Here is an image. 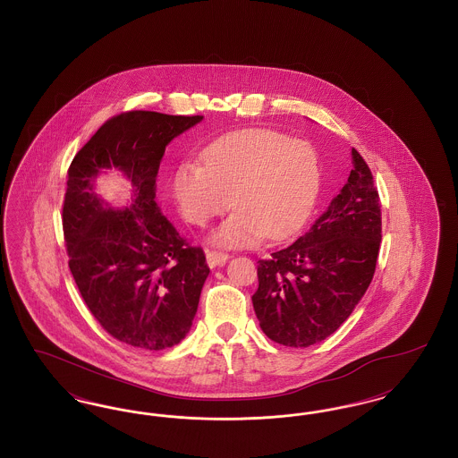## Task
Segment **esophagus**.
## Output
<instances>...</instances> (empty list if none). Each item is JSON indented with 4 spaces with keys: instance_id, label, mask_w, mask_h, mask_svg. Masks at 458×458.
<instances>
[{
    "instance_id": "esophagus-1",
    "label": "esophagus",
    "mask_w": 458,
    "mask_h": 458,
    "mask_svg": "<svg viewBox=\"0 0 458 458\" xmlns=\"http://www.w3.org/2000/svg\"><path fill=\"white\" fill-rule=\"evenodd\" d=\"M228 254H225V252H218V250H206V259H208V264H209V267H216V266H221V264H225V262L228 261Z\"/></svg>"
}]
</instances>
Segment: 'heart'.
<instances>
[{
    "instance_id": "heart-1",
    "label": "heart",
    "mask_w": 458,
    "mask_h": 458,
    "mask_svg": "<svg viewBox=\"0 0 458 458\" xmlns=\"http://www.w3.org/2000/svg\"><path fill=\"white\" fill-rule=\"evenodd\" d=\"M202 165L182 163L174 174V197L189 223L204 226L237 208L213 233L223 247H249L264 237L284 240L302 230L321 189L314 146L282 131H232L211 142Z\"/></svg>"
}]
</instances>
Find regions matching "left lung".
<instances>
[{"label": "left lung", "mask_w": 458, "mask_h": 458, "mask_svg": "<svg viewBox=\"0 0 458 458\" xmlns=\"http://www.w3.org/2000/svg\"><path fill=\"white\" fill-rule=\"evenodd\" d=\"M352 172L310 230L258 261L252 304L266 336L310 347L342 327L364 297L381 243L379 196L364 157L352 148Z\"/></svg>", "instance_id": "left-lung-1"}]
</instances>
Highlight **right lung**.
<instances>
[{"label":"right lung","mask_w":458,"mask_h":458,"mask_svg":"<svg viewBox=\"0 0 458 458\" xmlns=\"http://www.w3.org/2000/svg\"><path fill=\"white\" fill-rule=\"evenodd\" d=\"M200 120L140 109L120 113L68 168L62 221L72 276L96 321L133 349L180 344L209 275L202 249L180 237L154 200L166 146ZM111 165L131 178V208L113 210L91 191L93 178Z\"/></svg>","instance_id":"obj_1"}]
</instances>
